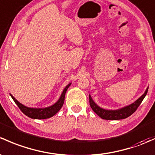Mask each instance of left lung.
I'll use <instances>...</instances> for the list:
<instances>
[{
    "instance_id": "left-lung-1",
    "label": "left lung",
    "mask_w": 155,
    "mask_h": 155,
    "mask_svg": "<svg viewBox=\"0 0 155 155\" xmlns=\"http://www.w3.org/2000/svg\"><path fill=\"white\" fill-rule=\"evenodd\" d=\"M149 87L146 88L144 94L141 96L140 98H138L133 103L130 105H126V106L121 107V108L117 109V110H108V109L102 108L99 107L94 100L91 95H89V102H90V105L92 110L97 114L99 117L104 120H122V119H125L129 116H131L133 113H134L135 110L137 109L139 105H140L143 99L146 96L148 92Z\"/></svg>"
}]
</instances>
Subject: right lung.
<instances>
[{
    "instance_id": "add662e5",
    "label": "right lung",
    "mask_w": 155,
    "mask_h": 155,
    "mask_svg": "<svg viewBox=\"0 0 155 155\" xmlns=\"http://www.w3.org/2000/svg\"><path fill=\"white\" fill-rule=\"evenodd\" d=\"M71 83H69L66 87H64L61 93V96H60L59 99H58L56 102H55L53 105H50V106L45 107H27L26 105H24L23 104L21 103L20 102L17 100L11 94L10 96L12 97L14 102H15L16 105L18 106L21 110L27 115V117H30L32 119H36V120H45V119L50 118V117H53L56 113H58V110L61 108L64 102V97L66 91L68 89V87L71 86Z\"/></svg>"
}]
</instances>
